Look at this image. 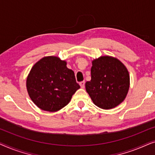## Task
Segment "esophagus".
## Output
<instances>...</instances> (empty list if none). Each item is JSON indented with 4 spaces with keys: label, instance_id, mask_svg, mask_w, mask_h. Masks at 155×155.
I'll use <instances>...</instances> for the list:
<instances>
[{
    "label": "esophagus",
    "instance_id": "obj_1",
    "mask_svg": "<svg viewBox=\"0 0 155 155\" xmlns=\"http://www.w3.org/2000/svg\"><path fill=\"white\" fill-rule=\"evenodd\" d=\"M84 84H85V82H84V81H82V82H80V85L82 88L84 87Z\"/></svg>",
    "mask_w": 155,
    "mask_h": 155
}]
</instances>
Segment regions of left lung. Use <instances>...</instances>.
<instances>
[{"instance_id":"obj_1","label":"left lung","mask_w":155,"mask_h":155,"mask_svg":"<svg viewBox=\"0 0 155 155\" xmlns=\"http://www.w3.org/2000/svg\"><path fill=\"white\" fill-rule=\"evenodd\" d=\"M130 77L126 66L111 56H101L92 61L91 80L85 83L86 91L94 104L104 109L120 104L126 98Z\"/></svg>"}]
</instances>
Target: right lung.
<instances>
[{"instance_id":"obj_1","label":"right lung","mask_w":155,"mask_h":155,"mask_svg":"<svg viewBox=\"0 0 155 155\" xmlns=\"http://www.w3.org/2000/svg\"><path fill=\"white\" fill-rule=\"evenodd\" d=\"M80 87L66 62L47 56L36 63L27 79V89L34 103L44 111H57L70 102Z\"/></svg>"}]
</instances>
